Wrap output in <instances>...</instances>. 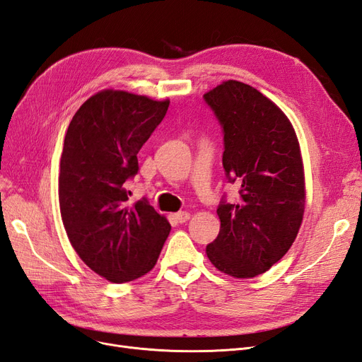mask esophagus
<instances>
[{
    "label": "esophagus",
    "instance_id": "1",
    "mask_svg": "<svg viewBox=\"0 0 362 362\" xmlns=\"http://www.w3.org/2000/svg\"><path fill=\"white\" fill-rule=\"evenodd\" d=\"M175 218H177V221H178L180 223H184V222H187L189 218H190V213H187V211H180V213L175 214Z\"/></svg>",
    "mask_w": 362,
    "mask_h": 362
}]
</instances>
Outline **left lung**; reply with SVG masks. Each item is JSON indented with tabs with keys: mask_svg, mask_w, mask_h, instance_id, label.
<instances>
[{
	"mask_svg": "<svg viewBox=\"0 0 362 362\" xmlns=\"http://www.w3.org/2000/svg\"><path fill=\"white\" fill-rule=\"evenodd\" d=\"M223 133V169L240 185L217 206L221 231L206 257L234 278L269 270L291 247L303 218L305 178L288 117L254 87L228 80L204 95Z\"/></svg>",
	"mask_w": 362,
	"mask_h": 362,
	"instance_id": "1",
	"label": "left lung"
}]
</instances>
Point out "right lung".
<instances>
[{"label":"right lung","instance_id":"add662e5","mask_svg":"<svg viewBox=\"0 0 362 362\" xmlns=\"http://www.w3.org/2000/svg\"><path fill=\"white\" fill-rule=\"evenodd\" d=\"M169 101L101 90L76 112L64 136L59 173L62 221L72 247L98 275L128 282L156 266L170 233L146 198L128 205L125 182L137 154L166 116Z\"/></svg>","mask_w":362,"mask_h":362}]
</instances>
